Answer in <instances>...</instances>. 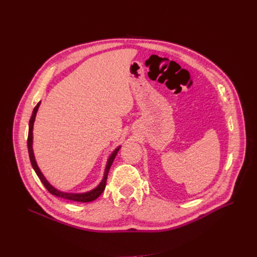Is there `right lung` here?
I'll return each instance as SVG.
<instances>
[{
    "instance_id": "1",
    "label": "right lung",
    "mask_w": 257,
    "mask_h": 257,
    "mask_svg": "<svg viewBox=\"0 0 257 257\" xmlns=\"http://www.w3.org/2000/svg\"><path fill=\"white\" fill-rule=\"evenodd\" d=\"M40 105V102L37 103V105L34 107L33 112H32V116L30 118L29 121V133H28V152H29V157H30V161H31V165L36 173V175L38 176V178L40 179V181L43 182V184L45 185V187L47 190L54 196L59 197V198H63L66 200H72V201H76V202H91L93 200H96L105 190V186H106V180H107V176H108V172H109V169L113 163V160L118 152V150L120 149V147H117L116 149L111 153V155L108 158L107 161V165L105 168V172H104V177L102 179V181L100 182V184L94 187L93 190L86 192V193H82V194H73V193H63L58 191L57 188L54 187L53 185H51L49 183V181L45 178V176L43 175V173L40 172L36 161H35V157H34V153H33V149H32V144H33V125H34V120H35V116L38 110V107Z\"/></svg>"
}]
</instances>
